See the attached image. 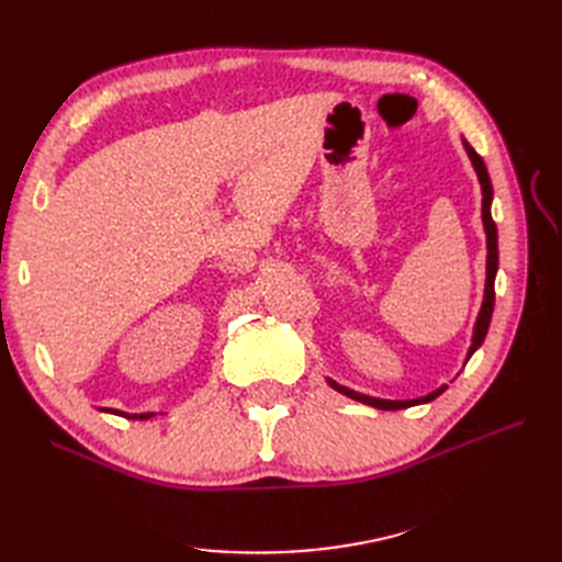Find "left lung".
Segmentation results:
<instances>
[{"mask_svg": "<svg viewBox=\"0 0 562 562\" xmlns=\"http://www.w3.org/2000/svg\"><path fill=\"white\" fill-rule=\"evenodd\" d=\"M464 149L467 155L475 168V176H479V182H481V190H483V227H485V236H487V269H485V295H483V304H481V312H479V318H475V326H473V337H471V347H469V356L467 359H471L473 351L479 349L483 345V339L487 335V328H490V318H492V310H495V277H497V265H499V250H497V225L495 220H492V213H490V206H492V182H490V176H487V168H485V161L481 159L479 151H475L467 140H464ZM328 384L339 391V394H345L353 401H361L366 405H372V407H380V411H403V407H411V405H419V403H429L434 398H438L443 391L448 389L446 384L431 391V394L422 396V398H413V401H384V398H372V396H366V394H359V391L353 389H347L342 384H337L335 380L328 378Z\"/></svg>", "mask_w": 562, "mask_h": 562, "instance_id": "left-lung-1", "label": "left lung"}]
</instances>
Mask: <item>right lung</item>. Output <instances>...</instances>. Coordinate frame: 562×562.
I'll use <instances>...</instances> for the list:
<instances>
[{"label": "right lung", "mask_w": 562, "mask_h": 562, "mask_svg": "<svg viewBox=\"0 0 562 562\" xmlns=\"http://www.w3.org/2000/svg\"><path fill=\"white\" fill-rule=\"evenodd\" d=\"M105 413H114V415H124V417H128V419H149L151 415L155 413H143V415H126V413H119V411H112V407H103Z\"/></svg>", "instance_id": "add662e5"}]
</instances>
